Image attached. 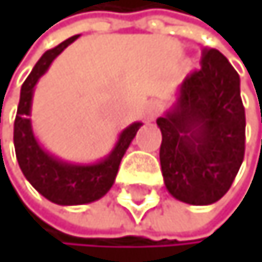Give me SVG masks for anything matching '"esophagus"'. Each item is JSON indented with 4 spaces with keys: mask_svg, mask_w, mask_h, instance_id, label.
Segmentation results:
<instances>
[{
    "mask_svg": "<svg viewBox=\"0 0 262 262\" xmlns=\"http://www.w3.org/2000/svg\"><path fill=\"white\" fill-rule=\"evenodd\" d=\"M157 115H159V106H157L156 103H149V105L146 106V120L152 121Z\"/></svg>",
    "mask_w": 262,
    "mask_h": 262,
    "instance_id": "esophagus-1",
    "label": "esophagus"
}]
</instances>
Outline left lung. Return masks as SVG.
Masks as SVG:
<instances>
[{
  "mask_svg": "<svg viewBox=\"0 0 262 262\" xmlns=\"http://www.w3.org/2000/svg\"><path fill=\"white\" fill-rule=\"evenodd\" d=\"M200 65L180 83L174 105L157 118L165 188L190 205L220 200L245 157L239 75L216 49H203Z\"/></svg>",
  "mask_w": 262,
  "mask_h": 262,
  "instance_id": "left-lung-1",
  "label": "left lung"
}]
</instances>
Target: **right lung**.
I'll list each match as a JSON object with an SVG mask.
<instances>
[{"mask_svg":"<svg viewBox=\"0 0 262 262\" xmlns=\"http://www.w3.org/2000/svg\"><path fill=\"white\" fill-rule=\"evenodd\" d=\"M77 39L78 36L63 40L62 44L47 51L34 65L32 72L21 86V98L14 121V149L19 167L29 184L57 205H83L100 200L113 187L126 149L142 126V123H133L123 129L111 152L93 164L62 161L39 144L29 118L34 88L39 78L49 70L55 57Z\"/></svg>","mask_w":262,"mask_h":262,"instance_id":"1","label":"right lung"}]
</instances>
